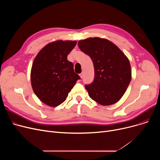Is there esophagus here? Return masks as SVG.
Masks as SVG:
<instances>
[{"mask_svg":"<svg viewBox=\"0 0 160 160\" xmlns=\"http://www.w3.org/2000/svg\"><path fill=\"white\" fill-rule=\"evenodd\" d=\"M80 78H83V72H82V73H80Z\"/></svg>","mask_w":160,"mask_h":160,"instance_id":"esophagus-1","label":"esophagus"}]
</instances>
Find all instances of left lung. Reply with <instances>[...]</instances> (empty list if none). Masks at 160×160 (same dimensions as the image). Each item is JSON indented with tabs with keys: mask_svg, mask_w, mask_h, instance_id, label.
<instances>
[{
	"mask_svg": "<svg viewBox=\"0 0 160 160\" xmlns=\"http://www.w3.org/2000/svg\"><path fill=\"white\" fill-rule=\"evenodd\" d=\"M78 45L82 52L89 56L94 65V81L85 86L90 98L103 106L118 102L132 79L128 58L106 39L89 38L80 40Z\"/></svg>",
	"mask_w": 160,
	"mask_h": 160,
	"instance_id": "left-lung-1",
	"label": "left lung"
}]
</instances>
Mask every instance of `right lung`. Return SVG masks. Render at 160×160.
Returning a JSON list of instances; mask_svg holds the SVG:
<instances>
[{
  "label": "right lung",
  "mask_w": 160,
  "mask_h": 160,
  "mask_svg": "<svg viewBox=\"0 0 160 160\" xmlns=\"http://www.w3.org/2000/svg\"><path fill=\"white\" fill-rule=\"evenodd\" d=\"M77 45L76 41L57 40L45 45L32 63L30 80L33 92L45 104L56 107L63 103L77 81L67 56Z\"/></svg>",
  "instance_id": "1"
}]
</instances>
